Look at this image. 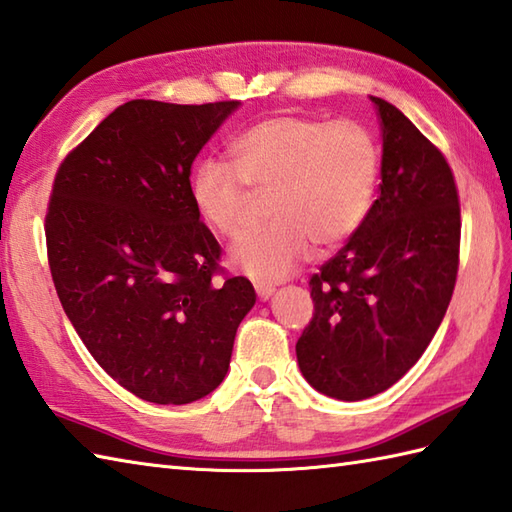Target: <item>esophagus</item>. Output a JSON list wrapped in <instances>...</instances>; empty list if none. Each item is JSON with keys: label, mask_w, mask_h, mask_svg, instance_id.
Segmentation results:
<instances>
[{"label": "esophagus", "mask_w": 512, "mask_h": 512, "mask_svg": "<svg viewBox=\"0 0 512 512\" xmlns=\"http://www.w3.org/2000/svg\"><path fill=\"white\" fill-rule=\"evenodd\" d=\"M274 291H276V287H271V285H256V293H258L260 302H267L271 295H274Z\"/></svg>", "instance_id": "obj_1"}]
</instances>
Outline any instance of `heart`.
<instances>
[{"instance_id": "heart-1", "label": "heart", "mask_w": 512, "mask_h": 512, "mask_svg": "<svg viewBox=\"0 0 512 512\" xmlns=\"http://www.w3.org/2000/svg\"><path fill=\"white\" fill-rule=\"evenodd\" d=\"M230 153L236 170L214 157L195 166L190 197L214 232L238 238L252 206L248 190L271 192L274 221L230 249V265L258 285L287 278L313 243H346L366 219L379 181L377 140L355 120L278 113L236 135Z\"/></svg>"}]
</instances>
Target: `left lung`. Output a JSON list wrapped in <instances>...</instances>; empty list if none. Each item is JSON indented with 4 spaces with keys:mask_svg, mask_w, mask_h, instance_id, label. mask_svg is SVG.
Here are the masks:
<instances>
[{
    "mask_svg": "<svg viewBox=\"0 0 512 512\" xmlns=\"http://www.w3.org/2000/svg\"><path fill=\"white\" fill-rule=\"evenodd\" d=\"M379 113V197L311 278L315 313L295 344L317 392L363 401L388 390L436 335L458 276L460 203L434 144L388 100Z\"/></svg>",
    "mask_w": 512,
    "mask_h": 512,
    "instance_id": "1",
    "label": "left lung"
}]
</instances>
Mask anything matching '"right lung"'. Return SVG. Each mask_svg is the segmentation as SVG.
Wrapping results in <instances>:
<instances>
[{"mask_svg":"<svg viewBox=\"0 0 512 512\" xmlns=\"http://www.w3.org/2000/svg\"><path fill=\"white\" fill-rule=\"evenodd\" d=\"M238 100H131L56 170L45 243L78 337L113 381L157 405L217 390L256 302L243 276L214 280L221 247L190 197V168Z\"/></svg>","mask_w":512,"mask_h":512,"instance_id":"obj_1","label":"right lung"}]
</instances>
